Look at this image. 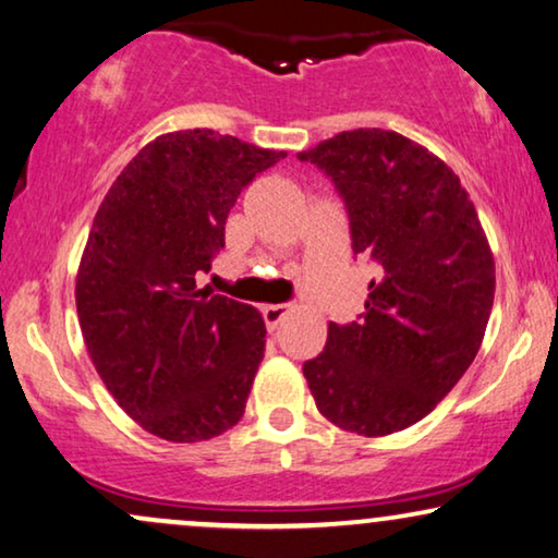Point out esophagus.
I'll list each match as a JSON object with an SVG mask.
<instances>
[{"mask_svg": "<svg viewBox=\"0 0 558 558\" xmlns=\"http://www.w3.org/2000/svg\"><path fill=\"white\" fill-rule=\"evenodd\" d=\"M291 303H275V306H265L263 308V316H265V324H267V329L270 331H275L280 326V322H283V318L291 314Z\"/></svg>", "mask_w": 558, "mask_h": 558, "instance_id": "obj_1", "label": "esophagus"}]
</instances>
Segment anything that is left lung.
<instances>
[{
  "label": "left lung",
  "instance_id": "obj_1",
  "mask_svg": "<svg viewBox=\"0 0 558 558\" xmlns=\"http://www.w3.org/2000/svg\"><path fill=\"white\" fill-rule=\"evenodd\" d=\"M299 160L331 178L354 255L380 267L365 314L331 322L303 375L333 426L396 434L434 411L477 356L495 299L493 250L454 170L398 132H341Z\"/></svg>",
  "mask_w": 558,
  "mask_h": 558
}]
</instances>
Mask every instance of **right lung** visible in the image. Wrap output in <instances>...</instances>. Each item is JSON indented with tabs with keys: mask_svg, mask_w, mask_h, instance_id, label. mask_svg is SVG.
<instances>
[{
	"mask_svg": "<svg viewBox=\"0 0 558 558\" xmlns=\"http://www.w3.org/2000/svg\"><path fill=\"white\" fill-rule=\"evenodd\" d=\"M283 150L214 130L168 132L117 175L76 275L88 356L132 421L193 444L242 418L265 354L257 308L198 288L229 211Z\"/></svg>",
	"mask_w": 558,
	"mask_h": 558,
	"instance_id": "right-lung-1",
	"label": "right lung"
}]
</instances>
